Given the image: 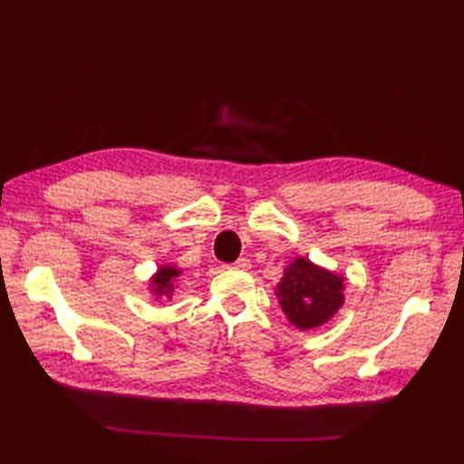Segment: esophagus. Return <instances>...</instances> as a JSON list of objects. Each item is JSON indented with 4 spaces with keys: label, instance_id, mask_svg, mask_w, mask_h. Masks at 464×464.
<instances>
[{
    "label": "esophagus",
    "instance_id": "34e87169",
    "mask_svg": "<svg viewBox=\"0 0 464 464\" xmlns=\"http://www.w3.org/2000/svg\"><path fill=\"white\" fill-rule=\"evenodd\" d=\"M249 267H251V261L245 259V257L237 259V261L231 263V265H227V269H237V271H247Z\"/></svg>",
    "mask_w": 464,
    "mask_h": 464
}]
</instances>
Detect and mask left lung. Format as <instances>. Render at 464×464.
<instances>
[{
    "label": "left lung",
    "instance_id": "8db88e82",
    "mask_svg": "<svg viewBox=\"0 0 464 464\" xmlns=\"http://www.w3.org/2000/svg\"><path fill=\"white\" fill-rule=\"evenodd\" d=\"M281 309L301 331L323 327L344 303V277L307 257H295L275 287Z\"/></svg>",
    "mask_w": 464,
    "mask_h": 464
}]
</instances>
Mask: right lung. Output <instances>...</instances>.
<instances>
[{"label": "right lung", "instance_id": "right-lung-1", "mask_svg": "<svg viewBox=\"0 0 464 464\" xmlns=\"http://www.w3.org/2000/svg\"><path fill=\"white\" fill-rule=\"evenodd\" d=\"M183 275V269L175 263H163L157 267V271L151 275L150 281V293L155 299H171L177 289V281Z\"/></svg>", "mask_w": 464, "mask_h": 464}]
</instances>
